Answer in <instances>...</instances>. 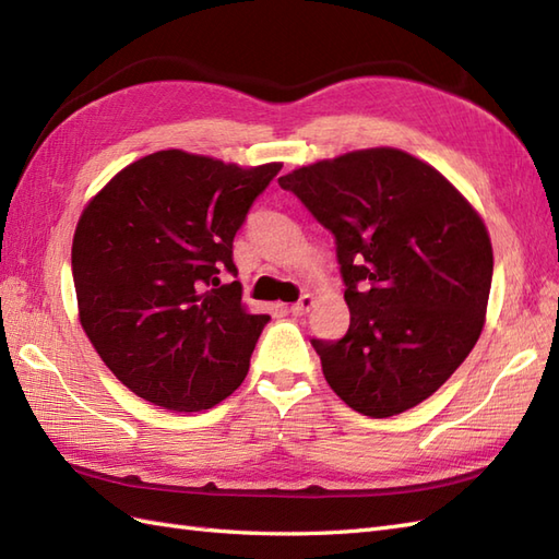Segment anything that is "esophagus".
<instances>
[{
  "mask_svg": "<svg viewBox=\"0 0 559 559\" xmlns=\"http://www.w3.org/2000/svg\"><path fill=\"white\" fill-rule=\"evenodd\" d=\"M314 302H317V297L314 295H302L300 297V302H295V305H290V311L295 317H302V314H307V311L314 307Z\"/></svg>",
  "mask_w": 559,
  "mask_h": 559,
  "instance_id": "esophagus-1",
  "label": "esophagus"
}]
</instances>
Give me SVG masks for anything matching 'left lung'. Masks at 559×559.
Returning a JSON list of instances; mask_svg holds the SVG:
<instances>
[{
  "instance_id": "obj_1",
  "label": "left lung",
  "mask_w": 559,
  "mask_h": 559,
  "mask_svg": "<svg viewBox=\"0 0 559 559\" xmlns=\"http://www.w3.org/2000/svg\"><path fill=\"white\" fill-rule=\"evenodd\" d=\"M338 245L349 329L311 341L333 393L385 419L431 397L484 331L492 245L472 202L409 152L369 147L278 178Z\"/></svg>"
}]
</instances>
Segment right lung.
Instances as JSON below:
<instances>
[{"label": "right lung", "instance_id": "right-lung-1", "mask_svg": "<svg viewBox=\"0 0 559 559\" xmlns=\"http://www.w3.org/2000/svg\"><path fill=\"white\" fill-rule=\"evenodd\" d=\"M162 150L121 168L78 218V319L128 391L174 412L212 409L245 381L269 314H252L233 238L281 171Z\"/></svg>", "mask_w": 559, "mask_h": 559}]
</instances>
